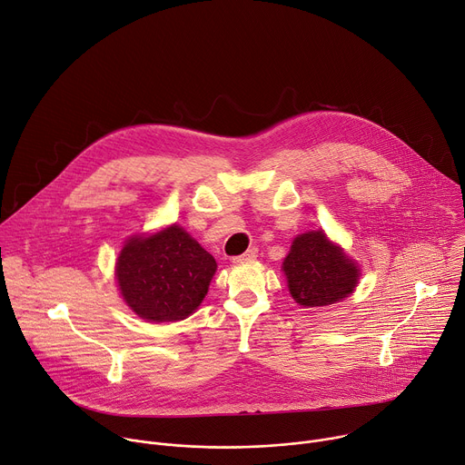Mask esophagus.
<instances>
[{"label": "esophagus", "instance_id": "esophagus-1", "mask_svg": "<svg viewBox=\"0 0 465 465\" xmlns=\"http://www.w3.org/2000/svg\"><path fill=\"white\" fill-rule=\"evenodd\" d=\"M257 255H259V250H257L255 246H252V248H248V250H246V252H244L242 255H237V257H233L232 261H233V262H242V261H253V259H255Z\"/></svg>", "mask_w": 465, "mask_h": 465}]
</instances>
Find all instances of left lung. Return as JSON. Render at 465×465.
Here are the masks:
<instances>
[{
    "label": "left lung",
    "mask_w": 465,
    "mask_h": 465,
    "mask_svg": "<svg viewBox=\"0 0 465 465\" xmlns=\"http://www.w3.org/2000/svg\"><path fill=\"white\" fill-rule=\"evenodd\" d=\"M283 272L292 298L303 307H323L348 298L359 282L357 264L320 230L294 239Z\"/></svg>",
    "instance_id": "8db88e82"
}]
</instances>
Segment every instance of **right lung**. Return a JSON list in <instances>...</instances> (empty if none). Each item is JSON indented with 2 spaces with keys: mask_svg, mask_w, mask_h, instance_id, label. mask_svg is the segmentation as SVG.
Here are the masks:
<instances>
[{
  "mask_svg": "<svg viewBox=\"0 0 465 465\" xmlns=\"http://www.w3.org/2000/svg\"><path fill=\"white\" fill-rule=\"evenodd\" d=\"M215 271L213 255L176 224L132 237L115 262L123 300L149 322L187 318L208 294Z\"/></svg>",
  "mask_w": 465,
  "mask_h": 465,
  "instance_id": "obj_1",
  "label": "right lung"
}]
</instances>
